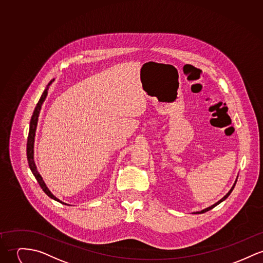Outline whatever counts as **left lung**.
Masks as SVG:
<instances>
[{"label": "left lung", "instance_id": "obj_1", "mask_svg": "<svg viewBox=\"0 0 263 263\" xmlns=\"http://www.w3.org/2000/svg\"><path fill=\"white\" fill-rule=\"evenodd\" d=\"M237 178H238V176H237ZM237 178H236V180H235V182H234V184H233V186H232V187H231V189H230V190H229V191H228V193H227V194H226V195H225V196H224V197H223V198H221V199H220V200H219V201H218V202H216V203H215V204H213V205H211V206H209V207H207V208H205V209H203V210H201V211H198V212H194V214H200V213H204V212H206V211H209V210H210V209H212V208H214V207H215V206H216V205H218V204H219V203H221V202H222V201H224V200H225V199H226V198H227V197H228V196H229V195H230V193H231V192H232V190H233V189H234V186H235V184H236V181H237Z\"/></svg>", "mask_w": 263, "mask_h": 263}]
</instances>
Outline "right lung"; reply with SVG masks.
<instances>
[{"mask_svg":"<svg viewBox=\"0 0 263 263\" xmlns=\"http://www.w3.org/2000/svg\"><path fill=\"white\" fill-rule=\"evenodd\" d=\"M54 79L51 80L50 83L47 85L45 91L43 92L42 96H41L40 100L38 102L35 110H34V113L32 115V118H31V122H30V130H29V136H28V142H27V158H28V163H29V167L33 173V175L35 176V178L37 179V181L39 183V185L41 186V188L43 189V191L52 199L58 201V202L62 203V204H65L66 203L62 202L60 199H58L56 196H54L51 191L48 189V187L46 186L45 182L43 180L42 176L40 175V173L38 172L37 170V167H36V164L34 161V142H35V135H36V129H37V124H38V118H39V114H40L41 108H42V105L45 101L47 95H48V90H49V87L50 85L53 83ZM68 205V204H67Z\"/></svg>","mask_w":263,"mask_h":263,"instance_id":"add662e5","label":"right lung"}]
</instances>
